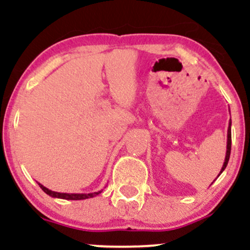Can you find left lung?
<instances>
[{"label": "left lung", "instance_id": "8db88e82", "mask_svg": "<svg viewBox=\"0 0 250 250\" xmlns=\"http://www.w3.org/2000/svg\"><path fill=\"white\" fill-rule=\"evenodd\" d=\"M230 153H231V121L229 122V129H228V145H226V156H225V162H224L223 165V168H221L220 170V174L225 170L226 166H228L229 163V160H230ZM219 174V175H220ZM218 175V176H219Z\"/></svg>", "mask_w": 250, "mask_h": 250}]
</instances>
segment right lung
<instances>
[{"instance_id":"right-lung-1","label":"right lung","mask_w":250,"mask_h":250,"mask_svg":"<svg viewBox=\"0 0 250 250\" xmlns=\"http://www.w3.org/2000/svg\"><path fill=\"white\" fill-rule=\"evenodd\" d=\"M39 185H40V188H41L42 190L47 193V195L50 196V197L62 198V200H71V201L87 200V198L95 197V196H98L99 193L103 192V190H100V191H97V192H90V193H62V192H55V191L49 190V188H47L46 186H43L42 184H40V183H39Z\"/></svg>"}]
</instances>
